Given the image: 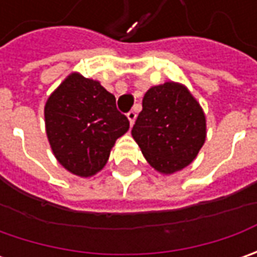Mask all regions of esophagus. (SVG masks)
Here are the masks:
<instances>
[{"label":"esophagus","mask_w":257,"mask_h":257,"mask_svg":"<svg viewBox=\"0 0 257 257\" xmlns=\"http://www.w3.org/2000/svg\"><path fill=\"white\" fill-rule=\"evenodd\" d=\"M136 117H137L136 110H132V111H128V113H127V118H128V121H130V124H132V125H133L134 121H136Z\"/></svg>","instance_id":"esophagus-1"}]
</instances>
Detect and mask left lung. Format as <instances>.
<instances>
[{"mask_svg": "<svg viewBox=\"0 0 257 257\" xmlns=\"http://www.w3.org/2000/svg\"><path fill=\"white\" fill-rule=\"evenodd\" d=\"M132 134L150 166L170 174L196 159L206 139V118L189 90L170 81L144 94Z\"/></svg>", "mask_w": 257, "mask_h": 257, "instance_id": "1", "label": "left lung"}]
</instances>
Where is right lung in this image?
<instances>
[{"label": "right lung", "instance_id": "add662e5", "mask_svg": "<svg viewBox=\"0 0 257 257\" xmlns=\"http://www.w3.org/2000/svg\"><path fill=\"white\" fill-rule=\"evenodd\" d=\"M44 115L57 160L81 177L103 169L115 140L130 127L128 118L117 110L113 94L77 73L50 95Z\"/></svg>", "mask_w": 257, "mask_h": 257}]
</instances>
